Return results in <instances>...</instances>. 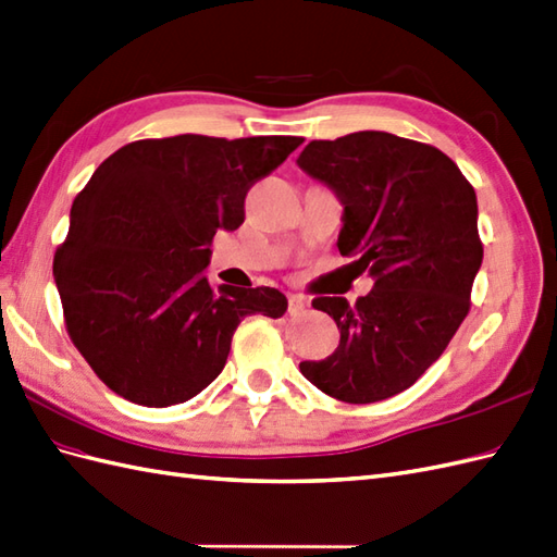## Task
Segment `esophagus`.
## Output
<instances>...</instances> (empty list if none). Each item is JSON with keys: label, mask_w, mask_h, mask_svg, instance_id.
Returning a JSON list of instances; mask_svg holds the SVG:
<instances>
[{"label": "esophagus", "mask_w": 557, "mask_h": 557, "mask_svg": "<svg viewBox=\"0 0 557 557\" xmlns=\"http://www.w3.org/2000/svg\"><path fill=\"white\" fill-rule=\"evenodd\" d=\"M305 309H307V300H305L302 295H290V297H288V314H290V317L305 314Z\"/></svg>", "instance_id": "esophagus-1"}]
</instances>
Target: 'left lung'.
Segmentation results:
<instances>
[{"instance_id":"8db88e82","label":"left lung","mask_w":557,"mask_h":557,"mask_svg":"<svg viewBox=\"0 0 557 557\" xmlns=\"http://www.w3.org/2000/svg\"><path fill=\"white\" fill-rule=\"evenodd\" d=\"M297 165L343 202L337 250L373 278L355 305L311 302L333 317L341 345L300 371L347 404L395 397L442 357L468 317L482 267L478 196L440 148L387 132L309 141Z\"/></svg>"}]
</instances>
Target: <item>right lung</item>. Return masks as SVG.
Instances as JSON below:
<instances>
[{"instance_id":"add662e5","label":"right lung","mask_w":557,"mask_h":557,"mask_svg":"<svg viewBox=\"0 0 557 557\" xmlns=\"http://www.w3.org/2000/svg\"><path fill=\"white\" fill-rule=\"evenodd\" d=\"M300 137L180 134L122 146L73 200L53 278L73 345L115 395L182 404L222 373L240 319L286 314L276 288H212L214 234Z\"/></svg>"}]
</instances>
